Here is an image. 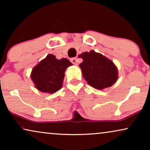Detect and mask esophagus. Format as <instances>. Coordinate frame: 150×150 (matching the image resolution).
I'll list each match as a JSON object with an SVG mask.
<instances>
[{
  "mask_svg": "<svg viewBox=\"0 0 150 150\" xmlns=\"http://www.w3.org/2000/svg\"><path fill=\"white\" fill-rule=\"evenodd\" d=\"M78 60H77V58H72V59H71V62L73 63L74 65H78Z\"/></svg>",
  "mask_w": 150,
  "mask_h": 150,
  "instance_id": "esophagus-1",
  "label": "esophagus"
}]
</instances>
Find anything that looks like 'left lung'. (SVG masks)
<instances>
[{
  "label": "left lung",
  "instance_id": "obj_1",
  "mask_svg": "<svg viewBox=\"0 0 150 150\" xmlns=\"http://www.w3.org/2000/svg\"><path fill=\"white\" fill-rule=\"evenodd\" d=\"M83 59L79 67L87 83L97 89L111 87L118 79L115 65L104 55L94 50L85 52L79 56Z\"/></svg>",
  "mask_w": 150,
  "mask_h": 150
}]
</instances>
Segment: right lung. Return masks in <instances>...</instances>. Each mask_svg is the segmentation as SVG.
<instances>
[{"label": "right lung", "instance_id": "add662e5", "mask_svg": "<svg viewBox=\"0 0 150 150\" xmlns=\"http://www.w3.org/2000/svg\"><path fill=\"white\" fill-rule=\"evenodd\" d=\"M71 65L72 63L68 59H57L49 54L34 67L30 78L39 91L54 93L62 87L65 69Z\"/></svg>", "mask_w": 150, "mask_h": 150}]
</instances>
